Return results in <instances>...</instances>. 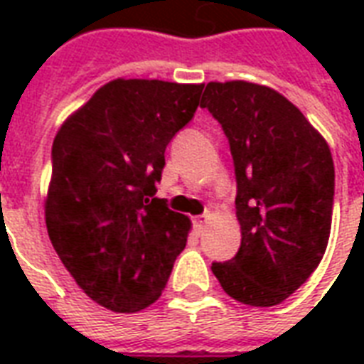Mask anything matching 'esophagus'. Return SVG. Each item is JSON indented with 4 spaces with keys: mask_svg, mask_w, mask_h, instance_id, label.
Segmentation results:
<instances>
[{
    "mask_svg": "<svg viewBox=\"0 0 364 364\" xmlns=\"http://www.w3.org/2000/svg\"><path fill=\"white\" fill-rule=\"evenodd\" d=\"M208 219H210V215H202V217H198L196 221H194V228H196V234L204 232L205 223H208Z\"/></svg>",
    "mask_w": 364,
    "mask_h": 364,
    "instance_id": "1",
    "label": "esophagus"
}]
</instances>
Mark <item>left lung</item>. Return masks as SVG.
Listing matches in <instances>:
<instances>
[{
  "label": "left lung",
  "instance_id": "obj_1",
  "mask_svg": "<svg viewBox=\"0 0 364 364\" xmlns=\"http://www.w3.org/2000/svg\"><path fill=\"white\" fill-rule=\"evenodd\" d=\"M200 107L225 130L236 171L242 245L211 272L242 304L276 306L321 262L331 234L334 162L325 137L274 88L208 82Z\"/></svg>",
  "mask_w": 364,
  "mask_h": 364
}]
</instances>
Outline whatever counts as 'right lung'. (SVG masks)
<instances>
[{"instance_id":"obj_1","label":"right lung","mask_w":364,"mask_h":364,"mask_svg":"<svg viewBox=\"0 0 364 364\" xmlns=\"http://www.w3.org/2000/svg\"><path fill=\"white\" fill-rule=\"evenodd\" d=\"M204 85L115 79L65 119L53 143L48 238L94 302L134 314L159 300L188 217L154 198L171 137L194 117Z\"/></svg>"}]
</instances>
